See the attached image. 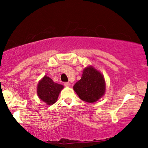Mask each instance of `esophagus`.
Listing matches in <instances>:
<instances>
[{
	"instance_id": "obj_1",
	"label": "esophagus",
	"mask_w": 148,
	"mask_h": 148,
	"mask_svg": "<svg viewBox=\"0 0 148 148\" xmlns=\"http://www.w3.org/2000/svg\"><path fill=\"white\" fill-rule=\"evenodd\" d=\"M64 86L65 87H70L71 86V84L69 83V82H65V83L64 84Z\"/></svg>"
}]
</instances>
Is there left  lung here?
<instances>
[{"mask_svg": "<svg viewBox=\"0 0 148 148\" xmlns=\"http://www.w3.org/2000/svg\"><path fill=\"white\" fill-rule=\"evenodd\" d=\"M80 99L92 103L98 101L105 93L106 83L103 75L93 66L84 70L81 79L73 87Z\"/></svg>", "mask_w": 148, "mask_h": 148, "instance_id": "8db88e82", "label": "left lung"}]
</instances>
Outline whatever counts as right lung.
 I'll use <instances>...</instances> for the list:
<instances>
[{"mask_svg": "<svg viewBox=\"0 0 148 148\" xmlns=\"http://www.w3.org/2000/svg\"><path fill=\"white\" fill-rule=\"evenodd\" d=\"M63 88V86L55 83L49 77L46 75L38 82L37 86V95L42 101L48 105H52L56 102L60 92Z\"/></svg>", "mask_w": 148, "mask_h": 148, "instance_id": "add662e5", "label": "right lung"}]
</instances>
